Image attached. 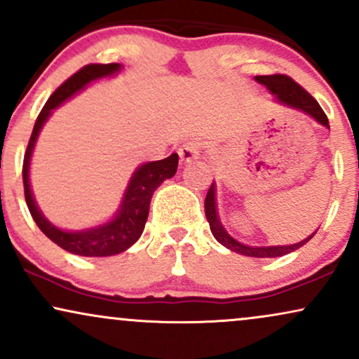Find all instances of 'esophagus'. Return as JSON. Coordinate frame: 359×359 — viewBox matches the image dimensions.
Masks as SVG:
<instances>
[{
	"label": "esophagus",
	"mask_w": 359,
	"mask_h": 359,
	"mask_svg": "<svg viewBox=\"0 0 359 359\" xmlns=\"http://www.w3.org/2000/svg\"><path fill=\"white\" fill-rule=\"evenodd\" d=\"M198 155H201V145L198 144H185L179 149V157H180V162L182 163H191L198 158Z\"/></svg>",
	"instance_id": "obj_1"
}]
</instances>
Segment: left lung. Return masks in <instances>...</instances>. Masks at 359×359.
Instances as JSON below:
<instances>
[{
    "label": "left lung",
    "instance_id": "obj_1",
    "mask_svg": "<svg viewBox=\"0 0 359 359\" xmlns=\"http://www.w3.org/2000/svg\"><path fill=\"white\" fill-rule=\"evenodd\" d=\"M256 80L259 83L266 85L267 88L271 90V93L276 95V98L284 105L292 107V109L304 111L316 118L319 123L325 125V127L330 128V122H327V116L325 111H323L319 103L311 97V93L306 92V90L301 86L299 83H296L291 76L287 75H280V73H276V75H257ZM205 217L207 222H209L210 231L215 239L221 243L224 248L234 250L237 254H243V256H249V257H279L284 256V254L292 252V250L303 248V245L311 241L314 237V234H311L308 239L301 241L297 244H291V245H271V248H250V245L241 244L239 241H236L234 237H231L226 232V229L222 227L221 221L217 217V210H215V185H210V189L207 191L205 196Z\"/></svg>",
    "mask_w": 359,
    "mask_h": 359
}]
</instances>
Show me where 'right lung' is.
Listing matches in <instances>:
<instances>
[{"mask_svg":"<svg viewBox=\"0 0 359 359\" xmlns=\"http://www.w3.org/2000/svg\"><path fill=\"white\" fill-rule=\"evenodd\" d=\"M120 70V63H90L80 68L75 75H72L67 81H63L58 88L55 90L53 95L45 103L36 122H34L32 137H29L27 152L23 158V185H25V198L27 205L32 214L33 221L41 229V232L53 241L56 245L68 250V252L76 254V256L86 257H105L114 256V254L123 252L135 244L138 237L144 232L147 217H149L150 198H152L155 189L161 185L165 179L175 175L177 163H179V155L172 154L170 157L163 161L149 162L138 167L133 174L127 191H125L123 202L120 205L118 214L110 222L103 224L95 229L81 232H67L62 229L55 227L43 217V214L38 210L36 204L33 201L32 189H29V158L34 142H36L38 133H40L43 123L46 122L51 110H55L60 103H63L67 98H70L73 93L83 88L90 81L109 76L111 73Z\"/></svg>","mask_w":359,"mask_h":359,"instance_id":"add662e5","label":"right lung"}]
</instances>
